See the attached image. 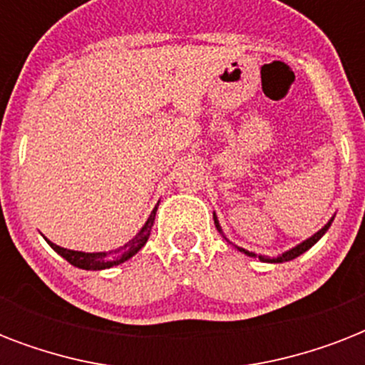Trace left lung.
Instances as JSON below:
<instances>
[{
  "label": "left lung",
  "instance_id": "8db88e82",
  "mask_svg": "<svg viewBox=\"0 0 365 365\" xmlns=\"http://www.w3.org/2000/svg\"><path fill=\"white\" fill-rule=\"evenodd\" d=\"M214 223H216L217 231H222V229H220V225H217L216 216H214ZM329 225H331V222H329L328 225H324V227L320 229V231H318L317 235H312L311 239H307L305 242H301L299 246H295V248H292V250H289V252H286V254L278 255V257H265V255H259V259L261 261H269V263H282V261L295 259L297 255H301V254H303V252H307V250L311 248V246H314V244H317L318 240H320V237H322V235L326 233V231H328ZM242 252H244V254H248V255H255V254H252V252H246V250H242Z\"/></svg>",
  "mask_w": 365,
  "mask_h": 365
}]
</instances>
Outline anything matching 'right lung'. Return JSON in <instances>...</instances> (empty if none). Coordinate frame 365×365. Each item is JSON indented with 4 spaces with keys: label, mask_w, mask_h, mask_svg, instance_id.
Instances as JSON below:
<instances>
[{
    "label": "right lung",
    "mask_w": 365,
    "mask_h": 365,
    "mask_svg": "<svg viewBox=\"0 0 365 365\" xmlns=\"http://www.w3.org/2000/svg\"><path fill=\"white\" fill-rule=\"evenodd\" d=\"M155 208L151 212V216L149 220L145 222V225L142 227V231L130 240V242H126L121 250H117L113 255H108L106 252H98V254H85V252H73V250H66V248H60L56 244L53 242H47L53 246L54 252H58L66 261H70L71 265L79 267V269H87V271H100V269H110L113 265H119L123 261L130 259L132 255L138 254L140 250L143 248V244L148 242L149 239V233H151V225H153V220H155Z\"/></svg>",
    "instance_id": "add662e5"
}]
</instances>
